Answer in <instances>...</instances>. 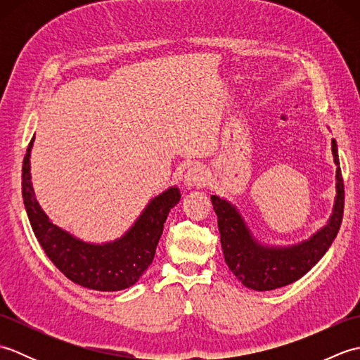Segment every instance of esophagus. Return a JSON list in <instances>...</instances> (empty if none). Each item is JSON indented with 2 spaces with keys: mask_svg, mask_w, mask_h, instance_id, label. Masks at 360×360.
<instances>
[{
  "mask_svg": "<svg viewBox=\"0 0 360 360\" xmlns=\"http://www.w3.org/2000/svg\"><path fill=\"white\" fill-rule=\"evenodd\" d=\"M207 179V170L201 164L192 165L186 173V184L188 187H202Z\"/></svg>",
  "mask_w": 360,
  "mask_h": 360,
  "instance_id": "obj_1",
  "label": "esophagus"
}]
</instances>
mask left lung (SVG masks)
<instances>
[{
  "label": "left lung",
  "instance_id": "8db88e82",
  "mask_svg": "<svg viewBox=\"0 0 360 360\" xmlns=\"http://www.w3.org/2000/svg\"><path fill=\"white\" fill-rule=\"evenodd\" d=\"M335 172V201L328 224L317 233L294 246H264L258 243L244 223L240 212L229 201L212 195V205L218 217L221 246L226 264L244 286L254 290H272L302 278L330 249L342 224L345 190L340 172L338 143L333 139Z\"/></svg>",
  "mask_w": 360,
  "mask_h": 360
}]
</instances>
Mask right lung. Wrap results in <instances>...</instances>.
Masks as SVG:
<instances>
[{"label":"right lung","instance_id":"add662e5","mask_svg":"<svg viewBox=\"0 0 360 360\" xmlns=\"http://www.w3.org/2000/svg\"><path fill=\"white\" fill-rule=\"evenodd\" d=\"M32 145L34 137L22 160V201L29 223L46 255L65 277L83 288L111 292L133 286L155 258L168 212L181 200L179 188L170 187L151 200L122 238L105 244L85 243L52 224L37 202L30 182L29 158Z\"/></svg>","mask_w":360,"mask_h":360}]
</instances>
